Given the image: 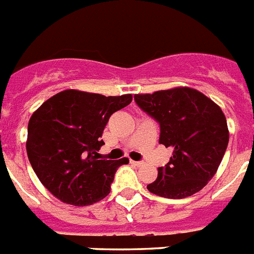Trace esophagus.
<instances>
[{"label": "esophagus", "mask_w": 254, "mask_h": 254, "mask_svg": "<svg viewBox=\"0 0 254 254\" xmlns=\"http://www.w3.org/2000/svg\"><path fill=\"white\" fill-rule=\"evenodd\" d=\"M129 163L132 164V166H135V167H141L142 164H144V162H141V160H131V162H129Z\"/></svg>", "instance_id": "1"}]
</instances>
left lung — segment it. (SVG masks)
<instances>
[{
    "label": "left lung",
    "mask_w": 254,
    "mask_h": 254,
    "mask_svg": "<svg viewBox=\"0 0 254 254\" xmlns=\"http://www.w3.org/2000/svg\"><path fill=\"white\" fill-rule=\"evenodd\" d=\"M142 112L159 123V144L172 149L170 162L149 184L153 194L183 199L214 176L229 144L226 118L211 99L189 87L135 95Z\"/></svg>",
    "instance_id": "8db88e82"
}]
</instances>
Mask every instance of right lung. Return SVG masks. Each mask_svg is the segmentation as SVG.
Segmentation results:
<instances>
[{
    "label": "right lung",
    "mask_w": 254,
    "mask_h": 254,
    "mask_svg": "<svg viewBox=\"0 0 254 254\" xmlns=\"http://www.w3.org/2000/svg\"><path fill=\"white\" fill-rule=\"evenodd\" d=\"M131 101V95L66 90L33 113L28 123V159L51 194L77 207L94 204L109 194L118 167L128 159H104L97 151L110 116Z\"/></svg>",
    "instance_id": "right-lung-1"
}]
</instances>
